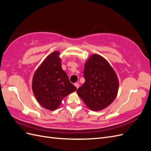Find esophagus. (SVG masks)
Here are the masks:
<instances>
[{
	"mask_svg": "<svg viewBox=\"0 0 151 151\" xmlns=\"http://www.w3.org/2000/svg\"><path fill=\"white\" fill-rule=\"evenodd\" d=\"M74 86L76 87L77 89H78V88H79V83H75V84H74Z\"/></svg>",
	"mask_w": 151,
	"mask_h": 151,
	"instance_id": "esophagus-1",
	"label": "esophagus"
}]
</instances>
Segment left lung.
Listing matches in <instances>:
<instances>
[{
    "mask_svg": "<svg viewBox=\"0 0 151 151\" xmlns=\"http://www.w3.org/2000/svg\"><path fill=\"white\" fill-rule=\"evenodd\" d=\"M85 83L77 89V94L93 111L108 107L118 93L119 82L115 70L106 59L93 54L85 63Z\"/></svg>",
    "mask_w": 151,
    "mask_h": 151,
    "instance_id": "1",
    "label": "left lung"
}]
</instances>
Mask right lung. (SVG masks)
<instances>
[{
    "label": "right lung",
    "mask_w": 151,
    "mask_h": 151,
    "mask_svg": "<svg viewBox=\"0 0 151 151\" xmlns=\"http://www.w3.org/2000/svg\"><path fill=\"white\" fill-rule=\"evenodd\" d=\"M60 52L55 51L45 59L35 72L32 89L38 102L49 110H55L67 95L76 91V87L62 70Z\"/></svg>",
    "instance_id": "right-lung-1"
}]
</instances>
